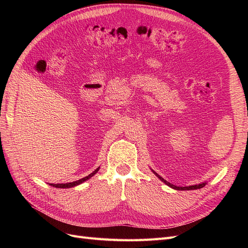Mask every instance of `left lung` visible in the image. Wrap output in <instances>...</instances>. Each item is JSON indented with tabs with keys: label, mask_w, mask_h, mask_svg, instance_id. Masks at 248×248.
Wrapping results in <instances>:
<instances>
[{
	"label": "left lung",
	"mask_w": 248,
	"mask_h": 248,
	"mask_svg": "<svg viewBox=\"0 0 248 248\" xmlns=\"http://www.w3.org/2000/svg\"><path fill=\"white\" fill-rule=\"evenodd\" d=\"M153 172L154 174L158 177L162 182H164L166 183L167 185H169L170 187H171V188H174V189H177V190H192V189H199V188H202V187H204L205 185H206V183H202V184H199V185H192V186H189V187H178V186H175V185H172V184H170V182H168L167 180H164L162 177H160L158 174H157V172H155L154 170H153Z\"/></svg>",
	"instance_id": "obj_1"
}]
</instances>
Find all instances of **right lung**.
<instances>
[{"label": "right lung", "instance_id": "obj_1", "mask_svg": "<svg viewBox=\"0 0 248 248\" xmlns=\"http://www.w3.org/2000/svg\"><path fill=\"white\" fill-rule=\"evenodd\" d=\"M98 170H99V168L98 169H96L93 172H91V174H90L89 176H87V177H85V178H82V179H79V180H78V181H74V182H69V183H65V184H49V185H51V186H54V187H56V188H70V187H73V186H77V185H78V184H80V183H82L84 181H86V180H88V179H90L91 177H93L97 171H98Z\"/></svg>", "mask_w": 248, "mask_h": 248}]
</instances>
